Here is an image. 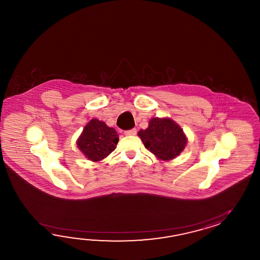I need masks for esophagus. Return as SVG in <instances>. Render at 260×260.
Instances as JSON below:
<instances>
[{
  "label": "esophagus",
  "mask_w": 260,
  "mask_h": 260,
  "mask_svg": "<svg viewBox=\"0 0 260 260\" xmlns=\"http://www.w3.org/2000/svg\"><path fill=\"white\" fill-rule=\"evenodd\" d=\"M137 134V129L136 128H133L131 130H127L124 132L125 136H135Z\"/></svg>",
  "instance_id": "1"
}]
</instances>
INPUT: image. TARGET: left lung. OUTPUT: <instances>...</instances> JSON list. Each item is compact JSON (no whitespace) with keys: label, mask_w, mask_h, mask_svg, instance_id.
Wrapping results in <instances>:
<instances>
[{"label":"left lung","mask_w":260,"mask_h":260,"mask_svg":"<svg viewBox=\"0 0 260 260\" xmlns=\"http://www.w3.org/2000/svg\"><path fill=\"white\" fill-rule=\"evenodd\" d=\"M138 135L145 148L162 160L176 158L188 141L182 128L169 118H152L149 127L140 130Z\"/></svg>","instance_id":"obj_1"}]
</instances>
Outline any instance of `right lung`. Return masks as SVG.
Wrapping results in <instances>:
<instances>
[{
  "mask_svg": "<svg viewBox=\"0 0 260 260\" xmlns=\"http://www.w3.org/2000/svg\"><path fill=\"white\" fill-rule=\"evenodd\" d=\"M119 136L114 128L109 127L105 122L92 119L83 127L82 135L77 140L80 149L88 160H103L116 148Z\"/></svg>",
  "mask_w": 260,
  "mask_h": 260,
  "instance_id": "right-lung-1",
  "label": "right lung"
}]
</instances>
